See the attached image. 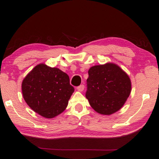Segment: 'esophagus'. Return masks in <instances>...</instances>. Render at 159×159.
I'll use <instances>...</instances> for the list:
<instances>
[{
	"mask_svg": "<svg viewBox=\"0 0 159 159\" xmlns=\"http://www.w3.org/2000/svg\"><path fill=\"white\" fill-rule=\"evenodd\" d=\"M84 85H83V84L80 85V86L77 87V89L79 92H82L83 90H84Z\"/></svg>",
	"mask_w": 159,
	"mask_h": 159,
	"instance_id": "obj_1",
	"label": "esophagus"
}]
</instances>
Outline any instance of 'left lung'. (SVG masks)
Returning a JSON list of instances; mask_svg holds the SVG:
<instances>
[{"instance_id": "left-lung-1", "label": "left lung", "mask_w": 159, "mask_h": 159, "mask_svg": "<svg viewBox=\"0 0 159 159\" xmlns=\"http://www.w3.org/2000/svg\"><path fill=\"white\" fill-rule=\"evenodd\" d=\"M87 80L86 98L95 111L111 115L119 111L130 95L131 82L129 75L115 63L90 67Z\"/></svg>"}]
</instances>
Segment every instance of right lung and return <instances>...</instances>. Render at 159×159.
Here are the masks:
<instances>
[{
    "label": "right lung",
    "instance_id": "1",
    "mask_svg": "<svg viewBox=\"0 0 159 159\" xmlns=\"http://www.w3.org/2000/svg\"><path fill=\"white\" fill-rule=\"evenodd\" d=\"M74 91L65 72L43 63L36 65L22 82V93L27 104L47 119L64 111Z\"/></svg>",
    "mask_w": 159,
    "mask_h": 159
}]
</instances>
